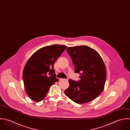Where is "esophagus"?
Here are the masks:
<instances>
[{
    "mask_svg": "<svg viewBox=\"0 0 130 130\" xmlns=\"http://www.w3.org/2000/svg\"><path fill=\"white\" fill-rule=\"evenodd\" d=\"M59 80H66V81H68V80H67V79H62V78H60V79H59Z\"/></svg>",
    "mask_w": 130,
    "mask_h": 130,
    "instance_id": "esophagus-1",
    "label": "esophagus"
}]
</instances>
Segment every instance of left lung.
Here are the masks:
<instances>
[{
	"mask_svg": "<svg viewBox=\"0 0 130 130\" xmlns=\"http://www.w3.org/2000/svg\"><path fill=\"white\" fill-rule=\"evenodd\" d=\"M67 50L81 79L77 82L69 79L70 86L64 93L78 104L89 102L103 90L106 79L105 63L97 51L86 45L69 47Z\"/></svg>",
	"mask_w": 130,
	"mask_h": 130,
	"instance_id": "left-lung-1",
	"label": "left lung"
}]
</instances>
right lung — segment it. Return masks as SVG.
I'll return each mask as SVG.
<instances>
[{
  "label": "right lung",
  "mask_w": 130,
  "mask_h": 130,
  "mask_svg": "<svg viewBox=\"0 0 130 130\" xmlns=\"http://www.w3.org/2000/svg\"><path fill=\"white\" fill-rule=\"evenodd\" d=\"M67 46L59 44L42 47L27 61L23 72L25 91L33 100L38 102L45 97L49 88L58 81L53 65Z\"/></svg>",
  "instance_id": "obj_1"
}]
</instances>
